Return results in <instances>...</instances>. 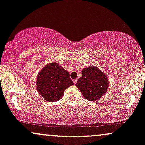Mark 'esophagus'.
Segmentation results:
<instances>
[{
  "instance_id": "esophagus-1",
  "label": "esophagus",
  "mask_w": 145,
  "mask_h": 145,
  "mask_svg": "<svg viewBox=\"0 0 145 145\" xmlns=\"http://www.w3.org/2000/svg\"><path fill=\"white\" fill-rule=\"evenodd\" d=\"M73 82H74V84H76V82H77V79H75V80H73Z\"/></svg>"
}]
</instances>
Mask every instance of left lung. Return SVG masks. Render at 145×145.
Masks as SVG:
<instances>
[{
	"label": "left lung",
	"mask_w": 145,
	"mask_h": 145,
	"mask_svg": "<svg viewBox=\"0 0 145 145\" xmlns=\"http://www.w3.org/2000/svg\"><path fill=\"white\" fill-rule=\"evenodd\" d=\"M76 85L86 100L96 101L107 92L108 78L97 67L89 66L82 69Z\"/></svg>",
	"instance_id": "8db88e82"
}]
</instances>
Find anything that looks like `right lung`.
<instances>
[{
	"mask_svg": "<svg viewBox=\"0 0 145 145\" xmlns=\"http://www.w3.org/2000/svg\"><path fill=\"white\" fill-rule=\"evenodd\" d=\"M36 84L37 91L41 97L50 102H54L62 98L65 90L74 82L67 70L56 62H52L39 71Z\"/></svg>",
	"mask_w": 145,
	"mask_h": 145,
	"instance_id": "add662e5",
	"label": "right lung"
}]
</instances>
